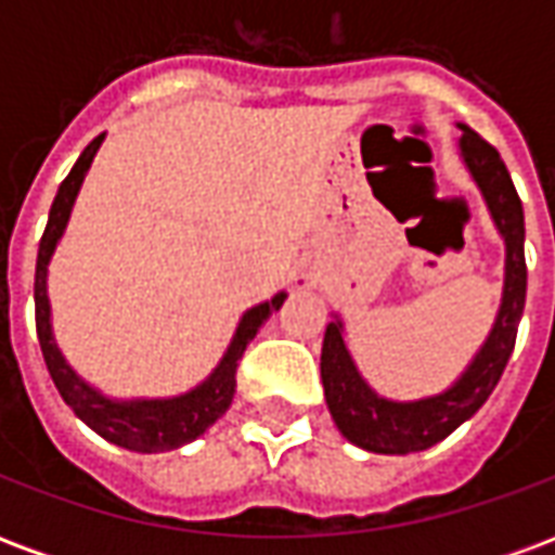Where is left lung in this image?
I'll use <instances>...</instances> for the list:
<instances>
[{
	"label": "left lung",
	"instance_id": "left-lung-1",
	"mask_svg": "<svg viewBox=\"0 0 555 555\" xmlns=\"http://www.w3.org/2000/svg\"><path fill=\"white\" fill-rule=\"evenodd\" d=\"M461 157L488 202V210L502 241H505V285L496 324L488 341L481 345L476 360L461 374V380L440 396L418 398V401H389L374 392L362 380L357 365L350 360L341 321L326 326L324 350H321V380H324L326 408L336 418L338 430L353 446H362L377 454H408L430 449L434 442L446 440L454 428H461L473 416L490 392L500 384L508 365L517 324L524 318L526 302V255H524V205L514 190L512 175L502 163L500 151L478 137L476 130L461 125Z\"/></svg>",
	"mask_w": 555,
	"mask_h": 555
}]
</instances>
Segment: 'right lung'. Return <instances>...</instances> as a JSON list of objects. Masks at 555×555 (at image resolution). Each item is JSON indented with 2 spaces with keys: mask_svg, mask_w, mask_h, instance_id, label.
I'll return each instance as SVG.
<instances>
[{
  "mask_svg": "<svg viewBox=\"0 0 555 555\" xmlns=\"http://www.w3.org/2000/svg\"><path fill=\"white\" fill-rule=\"evenodd\" d=\"M103 142V133L91 139L89 147L79 154L74 169L67 175L59 193L50 207V219L43 229L41 246H38V264H35V326H38V341H41L43 362L50 369L59 396L65 398V404L77 413L91 430H98L103 440L115 442L121 449L142 454H157L178 449L202 437L214 422H217L225 410H229L231 398H234V386H237V362H241L243 350L253 341L255 333L261 330L267 318L279 312V306L285 302V291H279L273 300L258 302L255 309L243 314L237 333L231 338L225 357L219 360L214 374L205 384H198L190 392L178 398H137V401H113L86 380H79L77 372L70 369L62 357V350L55 348L53 326H50V297H47V264L55 253V243L65 234L67 219H70V207L77 202V193L86 171H89L91 159L98 154Z\"/></svg>",
  "mask_w": 555,
  "mask_h": 555,
  "instance_id": "add662e5",
  "label": "right lung"
}]
</instances>
